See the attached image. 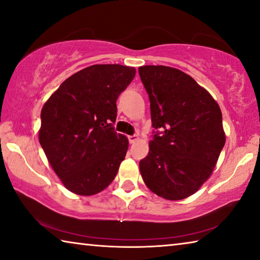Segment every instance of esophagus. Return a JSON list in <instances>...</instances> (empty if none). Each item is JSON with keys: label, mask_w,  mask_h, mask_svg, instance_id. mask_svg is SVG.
<instances>
[{"label": "esophagus", "mask_w": 260, "mask_h": 260, "mask_svg": "<svg viewBox=\"0 0 260 260\" xmlns=\"http://www.w3.org/2000/svg\"><path fill=\"white\" fill-rule=\"evenodd\" d=\"M139 140V136L138 135H128V142L132 144V143H134V142H136V141Z\"/></svg>", "instance_id": "1"}]
</instances>
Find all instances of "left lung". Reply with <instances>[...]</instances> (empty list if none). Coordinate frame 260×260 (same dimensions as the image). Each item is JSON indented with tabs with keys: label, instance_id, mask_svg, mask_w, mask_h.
Instances as JSON below:
<instances>
[{
	"label": "left lung",
	"instance_id": "1",
	"mask_svg": "<svg viewBox=\"0 0 260 260\" xmlns=\"http://www.w3.org/2000/svg\"><path fill=\"white\" fill-rule=\"evenodd\" d=\"M139 74L153 127L148 156L140 160L141 175L156 195L183 200L209 179L225 146L221 110L180 70L146 65Z\"/></svg>",
	"mask_w": 260,
	"mask_h": 260
}]
</instances>
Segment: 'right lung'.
Returning <instances> with one entry per match:
<instances>
[{
	"instance_id": "1",
	"label": "right lung",
	"mask_w": 260,
	"mask_h": 260,
	"mask_svg": "<svg viewBox=\"0 0 260 260\" xmlns=\"http://www.w3.org/2000/svg\"><path fill=\"white\" fill-rule=\"evenodd\" d=\"M134 77V68L93 65L68 78L43 105L39 141L70 191L94 195L117 175L128 149L113 127L117 100Z\"/></svg>"
}]
</instances>
